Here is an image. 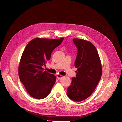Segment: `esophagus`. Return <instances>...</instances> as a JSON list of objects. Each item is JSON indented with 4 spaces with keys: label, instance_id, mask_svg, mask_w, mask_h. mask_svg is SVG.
<instances>
[{
    "label": "esophagus",
    "instance_id": "1",
    "mask_svg": "<svg viewBox=\"0 0 122 122\" xmlns=\"http://www.w3.org/2000/svg\"><path fill=\"white\" fill-rule=\"evenodd\" d=\"M63 77V76H61V75H57V78L58 79H61V78H62Z\"/></svg>",
    "mask_w": 122,
    "mask_h": 122
}]
</instances>
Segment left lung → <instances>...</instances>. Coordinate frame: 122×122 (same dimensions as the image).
<instances>
[{"mask_svg":"<svg viewBox=\"0 0 122 122\" xmlns=\"http://www.w3.org/2000/svg\"><path fill=\"white\" fill-rule=\"evenodd\" d=\"M77 48L75 62L76 77L72 78L67 95L72 101L80 102L90 96L98 85L102 76V65L96 48L88 41L74 39Z\"/></svg>","mask_w":122,"mask_h":122,"instance_id":"8db88e82","label":"left lung"}]
</instances>
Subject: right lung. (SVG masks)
Wrapping results in <instances>:
<instances>
[{
    "instance_id": "1",
    "label": "right lung",
    "mask_w": 122,
    "mask_h": 122,
    "mask_svg": "<svg viewBox=\"0 0 122 122\" xmlns=\"http://www.w3.org/2000/svg\"><path fill=\"white\" fill-rule=\"evenodd\" d=\"M63 39L35 38L28 43L22 53L19 67V77L27 93L34 98L44 99L51 90L56 77L44 71L43 66Z\"/></svg>"
}]
</instances>
